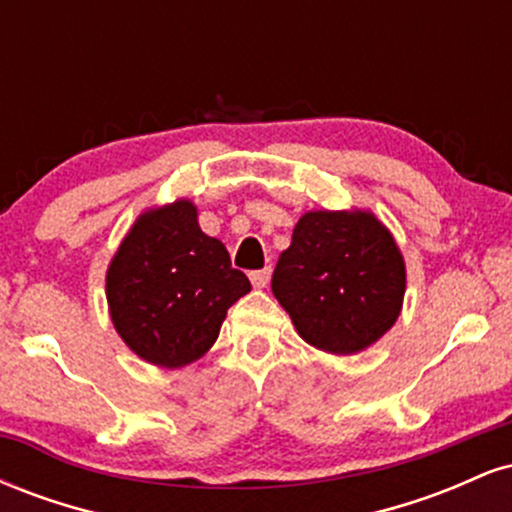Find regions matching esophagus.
Segmentation results:
<instances>
[{
	"mask_svg": "<svg viewBox=\"0 0 512 512\" xmlns=\"http://www.w3.org/2000/svg\"><path fill=\"white\" fill-rule=\"evenodd\" d=\"M269 276H272V269L264 267V269H255V272H250V281L255 289H264V286L269 284Z\"/></svg>",
	"mask_w": 512,
	"mask_h": 512,
	"instance_id": "1",
	"label": "esophagus"
}]
</instances>
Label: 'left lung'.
Here are the masks:
<instances>
[{
    "instance_id": "1",
    "label": "left lung",
    "mask_w": 512,
    "mask_h": 512,
    "mask_svg": "<svg viewBox=\"0 0 512 512\" xmlns=\"http://www.w3.org/2000/svg\"><path fill=\"white\" fill-rule=\"evenodd\" d=\"M404 260L366 211H308L274 267L272 291L308 344L356 354L395 325Z\"/></svg>"
}]
</instances>
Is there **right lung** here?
Segmentation results:
<instances>
[{
  "instance_id": "1",
  "label": "right lung",
  "mask_w": 512,
  "mask_h": 512,
  "mask_svg": "<svg viewBox=\"0 0 512 512\" xmlns=\"http://www.w3.org/2000/svg\"><path fill=\"white\" fill-rule=\"evenodd\" d=\"M250 291L221 240L209 238L190 202L139 216L108 269L115 330L156 366L180 368L216 342L226 310Z\"/></svg>"
}]
</instances>
